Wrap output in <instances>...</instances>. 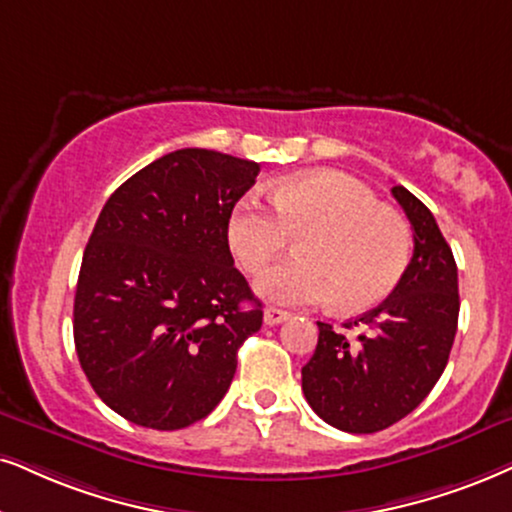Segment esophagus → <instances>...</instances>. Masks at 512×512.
Returning <instances> with one entry per match:
<instances>
[{"mask_svg":"<svg viewBox=\"0 0 512 512\" xmlns=\"http://www.w3.org/2000/svg\"><path fill=\"white\" fill-rule=\"evenodd\" d=\"M288 319H290V314L283 312V309H274V307L264 309V323H267V326H278V323H283Z\"/></svg>","mask_w":512,"mask_h":512,"instance_id":"1","label":"esophagus"}]
</instances>
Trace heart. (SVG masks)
Instances as JSON below:
<instances>
[{
  "label": "heart",
  "instance_id": "b5f03b06",
  "mask_svg": "<svg viewBox=\"0 0 512 512\" xmlns=\"http://www.w3.org/2000/svg\"><path fill=\"white\" fill-rule=\"evenodd\" d=\"M274 210L243 198L231 210L226 238L238 264L260 274L302 236L300 257L257 283L264 300L288 307L335 302L366 312L394 293L411 262V229L380 208L375 193L349 174L321 170L281 179L269 193Z\"/></svg>",
  "mask_w": 512,
  "mask_h": 512
}]
</instances>
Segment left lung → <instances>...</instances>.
<instances>
[{"label":"left lung","mask_w":512,"mask_h":512,"mask_svg":"<svg viewBox=\"0 0 512 512\" xmlns=\"http://www.w3.org/2000/svg\"><path fill=\"white\" fill-rule=\"evenodd\" d=\"M413 229V257L383 304L342 323L319 326L312 359L302 366V392L316 416L352 435L397 423L428 397L444 373L458 328L454 252L420 200L392 186ZM358 328L349 336L346 331Z\"/></svg>","instance_id":"8db88e82"}]
</instances>
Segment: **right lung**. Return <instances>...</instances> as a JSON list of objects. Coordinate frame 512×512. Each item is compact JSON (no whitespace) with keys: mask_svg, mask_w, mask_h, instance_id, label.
<instances>
[{"mask_svg":"<svg viewBox=\"0 0 512 512\" xmlns=\"http://www.w3.org/2000/svg\"><path fill=\"white\" fill-rule=\"evenodd\" d=\"M260 165L181 148L132 174L84 248L73 333L89 385L151 430L205 418L229 390L262 304L234 267L226 224Z\"/></svg>","mask_w":512,"mask_h":512,"instance_id":"add662e5","label":"right lung"}]
</instances>
